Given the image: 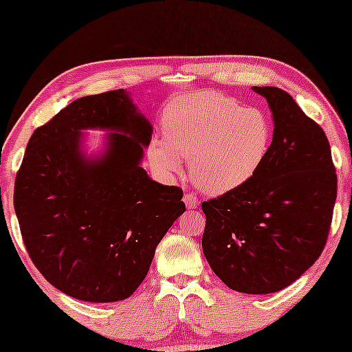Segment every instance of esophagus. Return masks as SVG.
<instances>
[{"instance_id":"esophagus-1","label":"esophagus","mask_w":352,"mask_h":352,"mask_svg":"<svg viewBox=\"0 0 352 352\" xmlns=\"http://www.w3.org/2000/svg\"><path fill=\"white\" fill-rule=\"evenodd\" d=\"M184 201L187 208H197V206H199V199H197V195L194 194H186Z\"/></svg>"}]
</instances>
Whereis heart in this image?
Returning a JSON list of instances; mask_svg holds the SVG:
<instances>
[{
    "mask_svg": "<svg viewBox=\"0 0 352 352\" xmlns=\"http://www.w3.org/2000/svg\"><path fill=\"white\" fill-rule=\"evenodd\" d=\"M163 129L168 144H152V165L162 173H177L181 158H189L192 181L211 195L247 184L263 165L272 136L261 110L243 109L235 99L213 93L168 109Z\"/></svg>",
    "mask_w": 352,
    "mask_h": 352,
    "instance_id": "heart-1",
    "label": "heart"
}]
</instances>
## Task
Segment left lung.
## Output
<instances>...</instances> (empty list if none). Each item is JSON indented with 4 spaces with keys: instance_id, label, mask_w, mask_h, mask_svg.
I'll list each match as a JSON object with an SVG mask.
<instances>
[{
    "instance_id": "8db88e82",
    "label": "left lung",
    "mask_w": 352,
    "mask_h": 352,
    "mask_svg": "<svg viewBox=\"0 0 352 352\" xmlns=\"http://www.w3.org/2000/svg\"><path fill=\"white\" fill-rule=\"evenodd\" d=\"M274 118L269 151L252 179L201 204V247L229 288L267 295L290 285L320 256L336 200V171L324 129L290 94L254 86Z\"/></svg>"
}]
</instances>
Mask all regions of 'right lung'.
I'll return each instance as SVG.
<instances>
[{
	"label": "right lung",
	"instance_id": "1",
	"mask_svg": "<svg viewBox=\"0 0 352 352\" xmlns=\"http://www.w3.org/2000/svg\"><path fill=\"white\" fill-rule=\"evenodd\" d=\"M113 131L89 161L80 129ZM152 126L124 89L74 100L33 131L14 184V210L33 264L81 301L131 296L157 245L186 211L182 189L147 176L141 163Z\"/></svg>",
	"mask_w": 352,
	"mask_h": 352
}]
</instances>
